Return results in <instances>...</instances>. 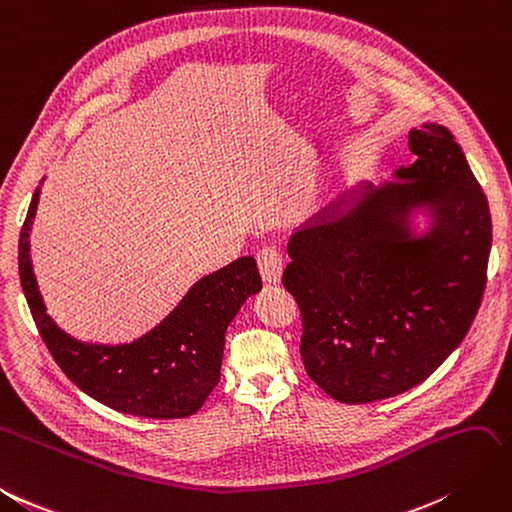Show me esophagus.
<instances>
[{"mask_svg": "<svg viewBox=\"0 0 512 512\" xmlns=\"http://www.w3.org/2000/svg\"><path fill=\"white\" fill-rule=\"evenodd\" d=\"M256 262H258L262 280L280 282L282 267H284V256H282L280 247H275V245L260 247L258 254H256Z\"/></svg>", "mask_w": 512, "mask_h": 512, "instance_id": "1", "label": "esophagus"}]
</instances>
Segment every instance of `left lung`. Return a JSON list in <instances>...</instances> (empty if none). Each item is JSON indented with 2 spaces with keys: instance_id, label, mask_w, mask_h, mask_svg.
<instances>
[{
  "instance_id": "1",
  "label": "left lung",
  "mask_w": 512,
  "mask_h": 512,
  "mask_svg": "<svg viewBox=\"0 0 512 512\" xmlns=\"http://www.w3.org/2000/svg\"><path fill=\"white\" fill-rule=\"evenodd\" d=\"M416 155L396 178L368 187L344 217L299 230L282 284L301 312V359L338 403L364 405L422 383L459 347L487 284L491 213L454 135L409 131ZM438 222L422 240L404 224L411 205Z\"/></svg>"
}]
</instances>
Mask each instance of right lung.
<instances>
[{"instance_id": "obj_1", "label": "right lung", "mask_w": 512, "mask_h": 512, "mask_svg": "<svg viewBox=\"0 0 512 512\" xmlns=\"http://www.w3.org/2000/svg\"><path fill=\"white\" fill-rule=\"evenodd\" d=\"M38 191L19 234V275L38 334L55 364L99 403L140 418L174 420L196 413L219 383L224 336L243 301L262 288L256 260L243 256L206 275L168 319L118 347L71 338L45 312L30 265V228Z\"/></svg>"}]
</instances>
